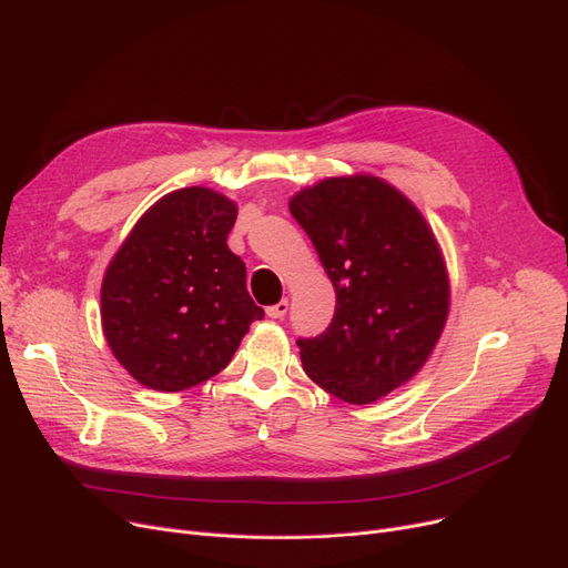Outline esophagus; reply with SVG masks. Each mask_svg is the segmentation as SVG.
I'll return each instance as SVG.
<instances>
[{"label": "esophagus", "instance_id": "esophagus-1", "mask_svg": "<svg viewBox=\"0 0 568 568\" xmlns=\"http://www.w3.org/2000/svg\"><path fill=\"white\" fill-rule=\"evenodd\" d=\"M287 311H290V304H287V300H283V302H278L274 306H268L266 315L272 317V320H283L287 315Z\"/></svg>", "mask_w": 568, "mask_h": 568}]
</instances>
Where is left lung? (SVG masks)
Masks as SVG:
<instances>
[{
	"label": "left lung",
	"mask_w": 568,
	"mask_h": 568,
	"mask_svg": "<svg viewBox=\"0 0 568 568\" xmlns=\"http://www.w3.org/2000/svg\"><path fill=\"white\" fill-rule=\"evenodd\" d=\"M336 290L332 324L300 338L306 375L332 396L368 405L412 379L446 315L449 276L424 216L371 174L332 176L290 200Z\"/></svg>",
	"instance_id": "left-lung-1"
}]
</instances>
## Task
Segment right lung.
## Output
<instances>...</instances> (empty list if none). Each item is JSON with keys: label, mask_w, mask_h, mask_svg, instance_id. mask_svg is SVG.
<instances>
[{"label": "right lung", "mask_w": 568, "mask_h": 568, "mask_svg": "<svg viewBox=\"0 0 568 568\" xmlns=\"http://www.w3.org/2000/svg\"><path fill=\"white\" fill-rule=\"evenodd\" d=\"M236 204L191 186L161 197L112 257L101 287L105 341L140 384L184 392L219 375L251 322L246 264L227 248Z\"/></svg>", "instance_id": "right-lung-1"}]
</instances>
